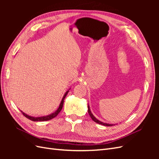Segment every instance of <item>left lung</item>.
<instances>
[{"label": "left lung", "instance_id": "left-lung-1", "mask_svg": "<svg viewBox=\"0 0 159 159\" xmlns=\"http://www.w3.org/2000/svg\"><path fill=\"white\" fill-rule=\"evenodd\" d=\"M88 113H89V115H90V117H91V118L92 119V120L93 121H95V123H98V124H101V125H105V126H112V125H111V124H108V123H103V122H102V121H99L98 119H96L93 115V114L91 113V111H90V109H89V107L88 106Z\"/></svg>", "mask_w": 159, "mask_h": 159}]
</instances>
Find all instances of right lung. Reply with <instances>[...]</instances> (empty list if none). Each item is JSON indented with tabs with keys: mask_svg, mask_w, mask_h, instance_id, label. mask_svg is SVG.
I'll list each match as a JSON object with an SVG mask.
<instances>
[{
	"mask_svg": "<svg viewBox=\"0 0 159 159\" xmlns=\"http://www.w3.org/2000/svg\"><path fill=\"white\" fill-rule=\"evenodd\" d=\"M68 91H67L66 92V93L64 94L63 98H62V100H61V102L60 103V105L58 109H57L54 113H52V114H50L49 115H47V116H44V117H34L29 116V115L25 114V113H23L22 111H21V112L22 113L24 116H25L26 118L31 120V121H48V120H50V119H52L53 118H54L55 117H56L57 115H58V113L61 111L62 107H63V104H64V99L66 97L67 94H68Z\"/></svg>",
	"mask_w": 159,
	"mask_h": 159,
	"instance_id": "1",
	"label": "right lung"
}]
</instances>
